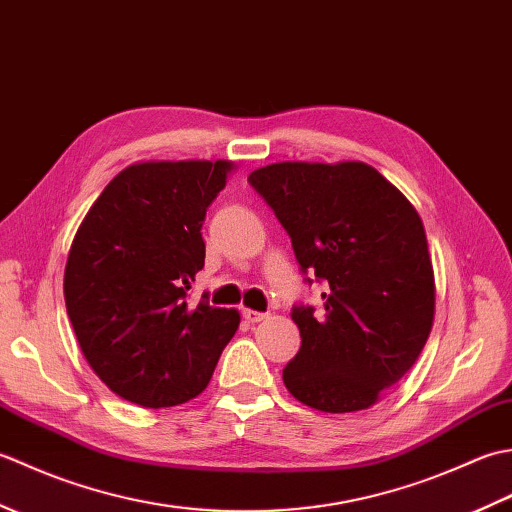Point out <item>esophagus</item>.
Listing matches in <instances>:
<instances>
[{"instance_id":"34e87169","label":"esophagus","mask_w":512,"mask_h":512,"mask_svg":"<svg viewBox=\"0 0 512 512\" xmlns=\"http://www.w3.org/2000/svg\"><path fill=\"white\" fill-rule=\"evenodd\" d=\"M242 317H244L248 323H259V321H264V319L268 317V314H264V312H257V310H248V308H244Z\"/></svg>"}]
</instances>
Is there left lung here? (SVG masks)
<instances>
[{
	"mask_svg": "<svg viewBox=\"0 0 512 512\" xmlns=\"http://www.w3.org/2000/svg\"><path fill=\"white\" fill-rule=\"evenodd\" d=\"M286 228L303 273L325 284L323 314L292 308L301 332L288 391L325 413L369 409L416 363L436 314L418 211L358 160L275 162L248 176Z\"/></svg>",
	"mask_w": 512,
	"mask_h": 512,
	"instance_id": "obj_1",
	"label": "left lung"
}]
</instances>
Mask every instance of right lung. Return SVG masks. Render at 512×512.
Masks as SVG:
<instances>
[{"label": "right lung", "mask_w": 512, "mask_h": 512, "mask_svg": "<svg viewBox=\"0 0 512 512\" xmlns=\"http://www.w3.org/2000/svg\"><path fill=\"white\" fill-rule=\"evenodd\" d=\"M231 160H147L125 167L90 206L63 275L85 361L116 396L176 407L206 389L239 312L187 290L204 266L202 222Z\"/></svg>", "instance_id": "1"}]
</instances>
